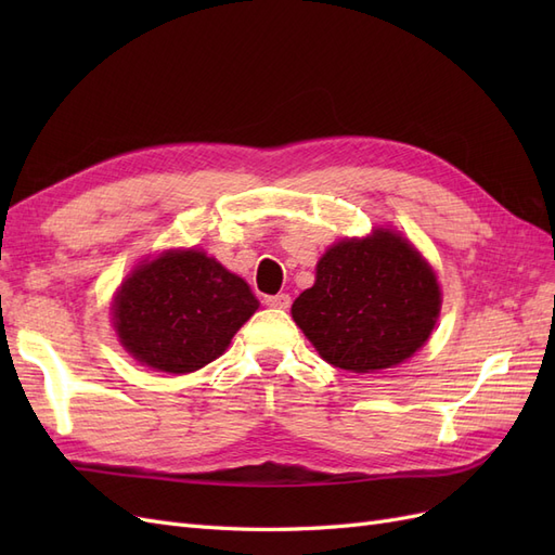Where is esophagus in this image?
Segmentation results:
<instances>
[{
  "label": "esophagus",
  "mask_w": 555,
  "mask_h": 555,
  "mask_svg": "<svg viewBox=\"0 0 555 555\" xmlns=\"http://www.w3.org/2000/svg\"><path fill=\"white\" fill-rule=\"evenodd\" d=\"M266 306H268V308H278V310H287V308L292 306V296H289V294L266 296Z\"/></svg>",
  "instance_id": "obj_1"
}]
</instances>
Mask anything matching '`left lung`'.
Here are the masks:
<instances>
[{"label": "left lung", "mask_w": 555, "mask_h": 555, "mask_svg": "<svg viewBox=\"0 0 555 555\" xmlns=\"http://www.w3.org/2000/svg\"><path fill=\"white\" fill-rule=\"evenodd\" d=\"M442 294L430 263L393 229L343 238L317 263L292 317L326 363L377 373L414 357L440 317Z\"/></svg>", "instance_id": "1"}]
</instances>
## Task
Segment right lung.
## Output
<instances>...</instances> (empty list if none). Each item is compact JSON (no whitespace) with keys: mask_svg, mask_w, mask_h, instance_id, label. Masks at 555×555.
<instances>
[{"mask_svg":"<svg viewBox=\"0 0 555 555\" xmlns=\"http://www.w3.org/2000/svg\"><path fill=\"white\" fill-rule=\"evenodd\" d=\"M247 282L198 249H166L141 261L113 300V324L139 363L188 375L224 354L257 312Z\"/></svg>","mask_w":555,"mask_h":555,"instance_id":"right-lung-1","label":"right lung"}]
</instances>
